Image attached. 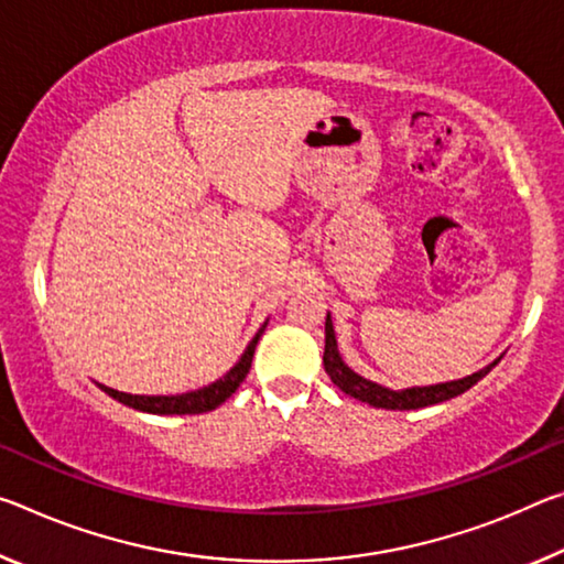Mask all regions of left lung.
Segmentation results:
<instances>
[{
  "label": "left lung",
  "instance_id": "8db88e82",
  "mask_svg": "<svg viewBox=\"0 0 564 564\" xmlns=\"http://www.w3.org/2000/svg\"><path fill=\"white\" fill-rule=\"evenodd\" d=\"M497 364H499V359L495 364L485 366L481 371L471 373V377L459 379V381L436 383V387H414V389H404V391H391V389H383V387H379V383L364 379L356 371L348 369V366L341 361V356H338L334 324H330V316H326V348H324L326 373L330 377V381H334L336 387L344 391V394L359 399V401H364V404L377 406V409L406 411V409H422V406L440 404V401L459 397L467 389L475 387V383L479 379H485Z\"/></svg>",
  "mask_w": 564,
  "mask_h": 564
}]
</instances>
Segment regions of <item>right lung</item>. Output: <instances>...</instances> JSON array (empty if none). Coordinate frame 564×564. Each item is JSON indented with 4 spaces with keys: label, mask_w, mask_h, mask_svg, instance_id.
<instances>
[{
    "label": "right lung",
    "mask_w": 564,
    "mask_h": 564,
    "mask_svg": "<svg viewBox=\"0 0 564 564\" xmlns=\"http://www.w3.org/2000/svg\"><path fill=\"white\" fill-rule=\"evenodd\" d=\"M263 330H265V326L258 330L253 341L248 344L246 354L240 356V361L226 373V377L218 379L216 383H210V387L191 391V394H181V397H132V394H122V391L107 389V387H102V383H100V389L105 391V394H110L112 399L122 401L124 406H132L138 411H148V414H203V411H213L216 406H220L230 394H234V391L248 377L250 361H253L256 344H258V338H261Z\"/></svg>",
    "instance_id": "obj_1"
}]
</instances>
